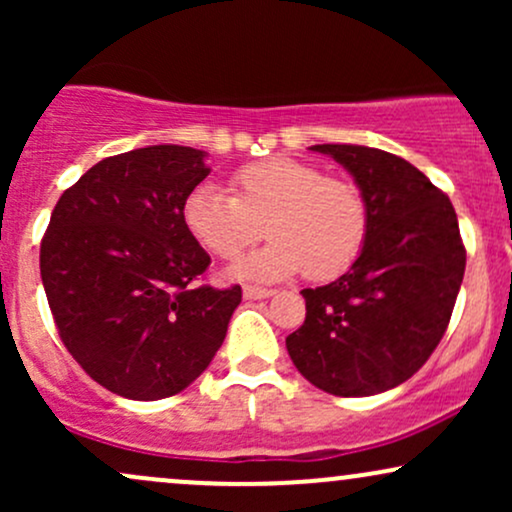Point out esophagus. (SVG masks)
Listing matches in <instances>:
<instances>
[{
    "label": "esophagus",
    "mask_w": 512,
    "mask_h": 512,
    "mask_svg": "<svg viewBox=\"0 0 512 512\" xmlns=\"http://www.w3.org/2000/svg\"><path fill=\"white\" fill-rule=\"evenodd\" d=\"M276 291L272 289H260V286H245L243 289V296L248 298V301H260V298H269L274 296Z\"/></svg>",
    "instance_id": "1"
}]
</instances>
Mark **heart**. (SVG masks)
Listing matches in <instances>:
<instances>
[{
  "label": "heart",
  "instance_id": "b5f03b06",
  "mask_svg": "<svg viewBox=\"0 0 512 512\" xmlns=\"http://www.w3.org/2000/svg\"><path fill=\"white\" fill-rule=\"evenodd\" d=\"M228 192L195 187L182 204V223L221 260L238 257L262 231L272 236L231 269L233 276L274 281L305 269L310 279L327 281L361 257L370 216L356 182L322 175L298 158L272 156L233 170Z\"/></svg>",
  "mask_w": 512,
  "mask_h": 512
}]
</instances>
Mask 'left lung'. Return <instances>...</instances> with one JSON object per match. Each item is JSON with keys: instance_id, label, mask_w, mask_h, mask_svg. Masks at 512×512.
<instances>
[{"instance_id": "8db88e82", "label": "left lung", "mask_w": 512, "mask_h": 512, "mask_svg": "<svg viewBox=\"0 0 512 512\" xmlns=\"http://www.w3.org/2000/svg\"><path fill=\"white\" fill-rule=\"evenodd\" d=\"M363 192L368 238L337 281L303 289L305 322L286 337L293 366L337 397L402 385L443 339L464 276L457 214L419 168L387 151L315 144Z\"/></svg>"}]
</instances>
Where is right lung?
Segmentation results:
<instances>
[{"label": "right lung", "mask_w": 512, "mask_h": 512, "mask_svg": "<svg viewBox=\"0 0 512 512\" xmlns=\"http://www.w3.org/2000/svg\"><path fill=\"white\" fill-rule=\"evenodd\" d=\"M207 151L158 144L103 158L57 202L40 276L57 332L105 390L139 402L192 385L226 339L240 286L192 289L209 255L182 223Z\"/></svg>", "instance_id": "1"}]
</instances>
